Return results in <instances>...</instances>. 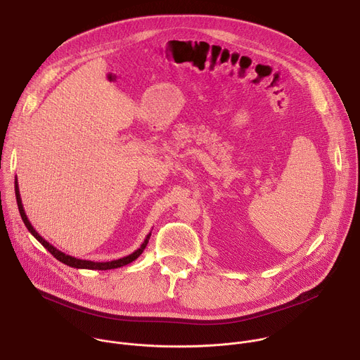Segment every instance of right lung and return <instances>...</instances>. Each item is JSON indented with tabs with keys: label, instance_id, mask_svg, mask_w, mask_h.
<instances>
[{
	"label": "right lung",
	"instance_id": "add662e5",
	"mask_svg": "<svg viewBox=\"0 0 360 360\" xmlns=\"http://www.w3.org/2000/svg\"><path fill=\"white\" fill-rule=\"evenodd\" d=\"M15 196H17V205H18V210H20V215L27 226V229L31 232V235L46 249L49 250V253L54 256L56 259H58L60 262L71 266V268H77V269H95V271H107V269H115V268H121V266H125L131 262H134L138 256L143 252V249L146 248L148 245V240H149V236H150V232L146 235V238L143 239L142 245L135 250L132 252L131 255L128 256H124V258L121 259H115V261H110V262H94V261H84V259H78V258H74V256L71 255H67L64 252H61L60 249H57L54 245H51L49 242H46L35 229L34 226L31 225V222L28 221L27 215H25V211H24V207H22V202H21V195H20V188H18V182L15 179Z\"/></svg>",
	"mask_w": 360,
	"mask_h": 360
}]
</instances>
